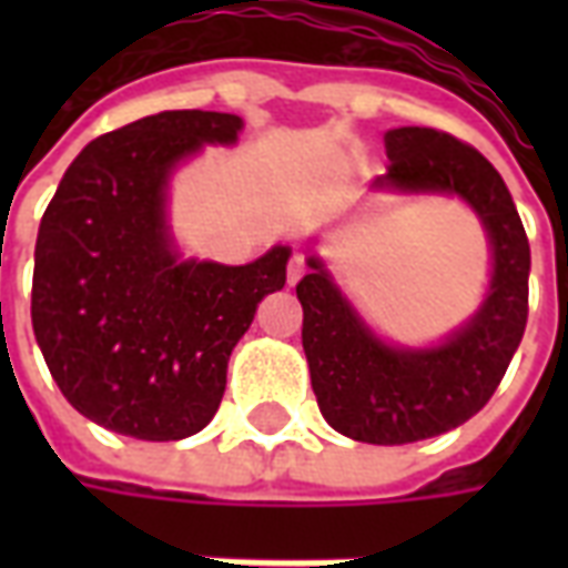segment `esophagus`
Wrapping results in <instances>:
<instances>
[{
  "mask_svg": "<svg viewBox=\"0 0 568 568\" xmlns=\"http://www.w3.org/2000/svg\"><path fill=\"white\" fill-rule=\"evenodd\" d=\"M304 267H307V264H304V255H292V258H288V264H285V280H288V285H295L297 280H301V276H304Z\"/></svg>",
  "mask_w": 568,
  "mask_h": 568,
  "instance_id": "obj_1",
  "label": "esophagus"
}]
</instances>
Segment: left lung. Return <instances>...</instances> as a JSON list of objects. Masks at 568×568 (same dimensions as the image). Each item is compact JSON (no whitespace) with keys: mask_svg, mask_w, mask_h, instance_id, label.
I'll use <instances>...</instances> for the list:
<instances>
[{"mask_svg":"<svg viewBox=\"0 0 568 568\" xmlns=\"http://www.w3.org/2000/svg\"><path fill=\"white\" fill-rule=\"evenodd\" d=\"M389 166L374 187L459 194L493 246V280L475 320L435 349L377 341L322 261L297 283L304 353L322 417L346 438L410 444L463 426L487 405L520 346L529 313V240L496 166L468 142L428 128L386 133Z\"/></svg>","mask_w":568,"mask_h":568,"instance_id":"1","label":"left lung"}]
</instances>
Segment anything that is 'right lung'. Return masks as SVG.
<instances>
[{"instance_id": "obj_1", "label": "right lung", "mask_w": 568, "mask_h": 568, "mask_svg": "<svg viewBox=\"0 0 568 568\" xmlns=\"http://www.w3.org/2000/svg\"><path fill=\"white\" fill-rule=\"evenodd\" d=\"M227 112H158L84 145L39 224L32 332L67 402L142 440H179L222 405L227 358L288 248L243 267L175 261L163 187L203 142H234Z\"/></svg>"}]
</instances>
